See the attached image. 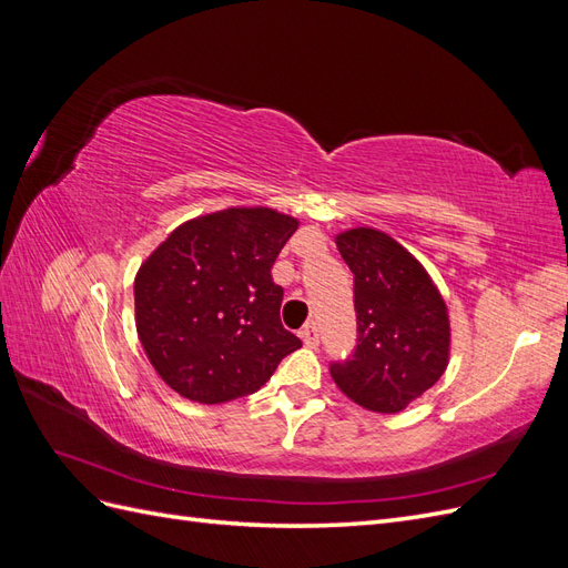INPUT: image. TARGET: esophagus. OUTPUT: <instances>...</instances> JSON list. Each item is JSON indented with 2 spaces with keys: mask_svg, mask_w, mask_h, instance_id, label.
I'll return each instance as SVG.
<instances>
[{
  "mask_svg": "<svg viewBox=\"0 0 568 568\" xmlns=\"http://www.w3.org/2000/svg\"><path fill=\"white\" fill-rule=\"evenodd\" d=\"M301 338H303V343H305L307 348H315L317 343H320V332H317V326H315V324L305 326V329L301 332Z\"/></svg>",
  "mask_w": 568,
  "mask_h": 568,
  "instance_id": "esophagus-1",
  "label": "esophagus"
}]
</instances>
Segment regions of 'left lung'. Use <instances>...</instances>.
Instances as JSON below:
<instances>
[{
    "instance_id": "8db88e82",
    "label": "left lung",
    "mask_w": 568,
    "mask_h": 568,
    "mask_svg": "<svg viewBox=\"0 0 568 568\" xmlns=\"http://www.w3.org/2000/svg\"><path fill=\"white\" fill-rule=\"evenodd\" d=\"M334 242L355 277L357 346L332 365V379L355 405L395 415L448 369V305L426 267L386 232L353 227Z\"/></svg>"
}]
</instances>
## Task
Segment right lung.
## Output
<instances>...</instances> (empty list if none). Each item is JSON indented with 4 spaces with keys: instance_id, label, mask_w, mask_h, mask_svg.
<instances>
[{
    "instance_id": "add662e5",
    "label": "right lung",
    "mask_w": 568,
    "mask_h": 568,
    "mask_svg": "<svg viewBox=\"0 0 568 568\" xmlns=\"http://www.w3.org/2000/svg\"><path fill=\"white\" fill-rule=\"evenodd\" d=\"M301 222L267 205L186 220L134 277V324L161 379L182 398L220 405L255 393L301 348L280 320L272 265Z\"/></svg>"
}]
</instances>
